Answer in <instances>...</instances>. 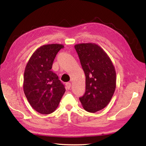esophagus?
<instances>
[{"label":"esophagus","instance_id":"obj_1","mask_svg":"<svg viewBox=\"0 0 146 146\" xmlns=\"http://www.w3.org/2000/svg\"><path fill=\"white\" fill-rule=\"evenodd\" d=\"M65 86H66V88L68 90H69L70 88V86H71V83L70 82H67L66 84H65Z\"/></svg>","mask_w":146,"mask_h":146}]
</instances>
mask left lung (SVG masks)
<instances>
[{
    "label": "left lung",
    "instance_id": "8db88e82",
    "mask_svg": "<svg viewBox=\"0 0 146 146\" xmlns=\"http://www.w3.org/2000/svg\"><path fill=\"white\" fill-rule=\"evenodd\" d=\"M74 47L86 76V91L79 100L85 110L95 113L108 105L114 94V65L106 53L96 44L81 43Z\"/></svg>",
    "mask_w": 146,
    "mask_h": 146
}]
</instances>
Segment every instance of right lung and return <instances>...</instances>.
Returning <instances> with one entry per match:
<instances>
[{"label":"right lung","instance_id":"obj_1","mask_svg":"<svg viewBox=\"0 0 146 146\" xmlns=\"http://www.w3.org/2000/svg\"><path fill=\"white\" fill-rule=\"evenodd\" d=\"M61 44H49L38 48L26 65L23 90L28 102L41 114L52 113L57 108L65 91L64 85L52 70Z\"/></svg>","mask_w":146,"mask_h":146}]
</instances>
